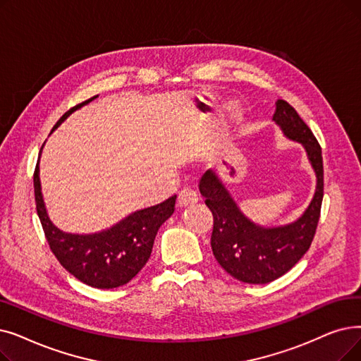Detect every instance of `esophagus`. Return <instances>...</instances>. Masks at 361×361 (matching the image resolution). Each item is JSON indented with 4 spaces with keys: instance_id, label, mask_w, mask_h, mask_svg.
Returning <instances> with one entry per match:
<instances>
[{
    "instance_id": "34e87169",
    "label": "esophagus",
    "mask_w": 361,
    "mask_h": 361,
    "mask_svg": "<svg viewBox=\"0 0 361 361\" xmlns=\"http://www.w3.org/2000/svg\"><path fill=\"white\" fill-rule=\"evenodd\" d=\"M178 205L180 207H189V205H193V203L197 202V195L195 190L192 189H183L180 193H178Z\"/></svg>"
}]
</instances>
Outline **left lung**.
Returning a JSON list of instances; mask_svg holds the SVG:
<instances>
[{"mask_svg": "<svg viewBox=\"0 0 361 361\" xmlns=\"http://www.w3.org/2000/svg\"><path fill=\"white\" fill-rule=\"evenodd\" d=\"M273 119L289 138L305 147L317 176L314 197L298 221L276 228L255 226L239 211L215 172L207 171L199 181V190L214 216V257L230 276L250 285L279 279L304 257L314 239L323 202V159L317 138L285 100H277Z\"/></svg>", "mask_w": 361, "mask_h": 361, "instance_id": "left-lung-1", "label": "left lung"}]
</instances>
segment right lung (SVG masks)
<instances>
[{
  "label": "right lung",
  "instance_id": "1",
  "mask_svg": "<svg viewBox=\"0 0 361 361\" xmlns=\"http://www.w3.org/2000/svg\"><path fill=\"white\" fill-rule=\"evenodd\" d=\"M96 97L94 96L69 109L59 119L54 128L76 109ZM38 172L37 164L34 171L37 212L45 239L57 261L73 277L91 288L114 289L127 285L150 258L156 233L174 212L177 196H171L159 205L137 211L106 231L87 234V236L68 234L54 227L45 212Z\"/></svg>",
  "mask_w": 361,
  "mask_h": 361
}]
</instances>
